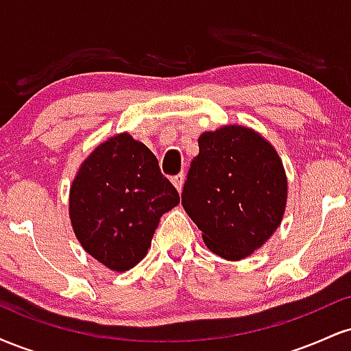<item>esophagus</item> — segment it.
Wrapping results in <instances>:
<instances>
[{
  "mask_svg": "<svg viewBox=\"0 0 351 351\" xmlns=\"http://www.w3.org/2000/svg\"><path fill=\"white\" fill-rule=\"evenodd\" d=\"M171 183H173V186L178 189V191H181V189H183V183H184V173H180V175L173 176Z\"/></svg>",
  "mask_w": 351,
  "mask_h": 351,
  "instance_id": "1",
  "label": "esophagus"
}]
</instances>
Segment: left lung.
<instances>
[{"label": "left lung", "instance_id": "8db88e82", "mask_svg": "<svg viewBox=\"0 0 351 351\" xmlns=\"http://www.w3.org/2000/svg\"><path fill=\"white\" fill-rule=\"evenodd\" d=\"M181 204L206 247L228 261L259 249L280 226L287 176L279 153L243 125H223L198 138Z\"/></svg>", "mask_w": 351, "mask_h": 351}]
</instances>
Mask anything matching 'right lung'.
<instances>
[{"mask_svg": "<svg viewBox=\"0 0 351 351\" xmlns=\"http://www.w3.org/2000/svg\"><path fill=\"white\" fill-rule=\"evenodd\" d=\"M180 203L147 145L127 132L95 147L69 191V217L80 245L114 272L147 256L160 217Z\"/></svg>", "mask_w": 351, "mask_h": 351, "instance_id": "right-lung-1", "label": "right lung"}]
</instances>
